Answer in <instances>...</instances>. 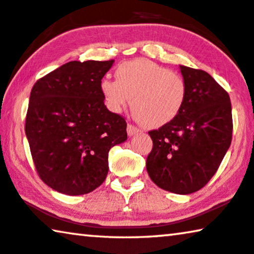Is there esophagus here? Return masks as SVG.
<instances>
[{"label": "esophagus", "instance_id": "obj_1", "mask_svg": "<svg viewBox=\"0 0 254 254\" xmlns=\"http://www.w3.org/2000/svg\"><path fill=\"white\" fill-rule=\"evenodd\" d=\"M127 135L128 137H132V135L137 134L139 132V128L135 127L134 126H132V124H127Z\"/></svg>", "mask_w": 254, "mask_h": 254}]
</instances>
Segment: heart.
<instances>
[{
	"label": "heart",
	"instance_id": "1",
	"mask_svg": "<svg viewBox=\"0 0 254 254\" xmlns=\"http://www.w3.org/2000/svg\"><path fill=\"white\" fill-rule=\"evenodd\" d=\"M116 80H101L100 92L110 112L119 114L130 105L142 126L158 128L181 113L187 98V85L180 74L146 59L121 63Z\"/></svg>",
	"mask_w": 254,
	"mask_h": 254
}]
</instances>
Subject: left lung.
<instances>
[{"mask_svg": "<svg viewBox=\"0 0 254 254\" xmlns=\"http://www.w3.org/2000/svg\"><path fill=\"white\" fill-rule=\"evenodd\" d=\"M187 98L173 122L149 131L146 169L153 183L190 194L208 183L230 147L233 115L228 93L202 70L180 65Z\"/></svg>", "mask_w": 254, "mask_h": 254, "instance_id": "obj_1", "label": "left lung"}]
</instances>
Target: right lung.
I'll use <instances>...</instances> for the list:
<instances>
[{
    "instance_id": "obj_1",
    "label": "right lung",
    "mask_w": 254,
    "mask_h": 254,
    "mask_svg": "<svg viewBox=\"0 0 254 254\" xmlns=\"http://www.w3.org/2000/svg\"><path fill=\"white\" fill-rule=\"evenodd\" d=\"M114 61H72L46 74L30 95L25 133L39 176L53 190L80 195L108 174V153L127 139V122L100 92Z\"/></svg>"
}]
</instances>
